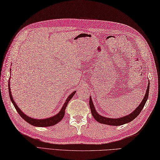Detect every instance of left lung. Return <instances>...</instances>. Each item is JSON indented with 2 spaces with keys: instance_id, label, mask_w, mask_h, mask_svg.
<instances>
[{
  "instance_id": "1",
  "label": "left lung",
  "mask_w": 160,
  "mask_h": 160,
  "mask_svg": "<svg viewBox=\"0 0 160 160\" xmlns=\"http://www.w3.org/2000/svg\"><path fill=\"white\" fill-rule=\"evenodd\" d=\"M148 83L147 89H146L144 97V99H142V102L140 103L139 105L137 107L136 109L134 110V111H132L131 113H130L126 116L119 117V118H109V117H106L99 115V114L97 112L95 107H94V105L92 100V98H91V97H90L89 104H90L91 112H92L93 117L95 119L96 121H97L99 123H103V124L110 125V126H121L132 121V120L135 119L136 117L139 115V113L141 112L142 110L143 109V108H144L145 105L146 101L148 99V93H149V87H150L149 81H148Z\"/></svg>"
}]
</instances>
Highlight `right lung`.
I'll list each match as a JSON object with an SVG mask.
<instances>
[{"instance_id": "right-lung-1", "label": "right lung", "mask_w": 160, "mask_h": 160, "mask_svg": "<svg viewBox=\"0 0 160 160\" xmlns=\"http://www.w3.org/2000/svg\"><path fill=\"white\" fill-rule=\"evenodd\" d=\"M11 71V70H10ZM9 81H10V78H9V84H8V87H9V97H10V99L12 101V102L13 103V105L14 106L16 110H17V112H18L19 115L25 121L27 122L28 123H30L31 125L34 126H37V127H48V126H54L55 124H57V123L59 122L63 118L64 115H65V110H66L67 105L69 101L72 98V97L75 94L76 91H74V92H72L69 96L68 97V98L66 99V102H65L64 104L62 106L61 109L59 112H58L57 115H55L52 117H48V118H45V119H34L32 118V117H29L28 115H26L22 111V110L19 108L18 106L16 105V103H15L14 99H13V97L12 95V92H11V88H10V84H9Z\"/></svg>"}]
</instances>
